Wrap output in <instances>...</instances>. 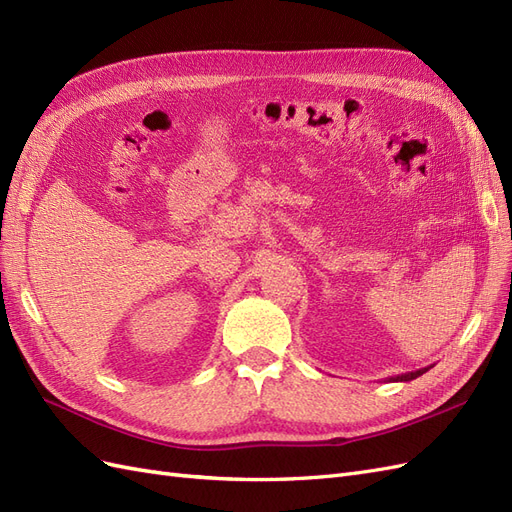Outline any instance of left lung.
I'll use <instances>...</instances> for the list:
<instances>
[{
	"instance_id": "left-lung-1",
	"label": "left lung",
	"mask_w": 512,
	"mask_h": 512,
	"mask_svg": "<svg viewBox=\"0 0 512 512\" xmlns=\"http://www.w3.org/2000/svg\"><path fill=\"white\" fill-rule=\"evenodd\" d=\"M427 369H429V367H425V369H416V371H408V374H401V376L393 378V382H410V380H414V378H418V376H423Z\"/></svg>"
}]
</instances>
